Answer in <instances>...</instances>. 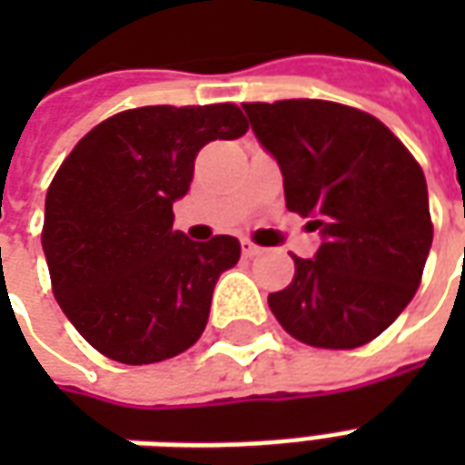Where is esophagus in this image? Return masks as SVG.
<instances>
[{
    "label": "esophagus",
    "mask_w": 465,
    "mask_h": 465,
    "mask_svg": "<svg viewBox=\"0 0 465 465\" xmlns=\"http://www.w3.org/2000/svg\"><path fill=\"white\" fill-rule=\"evenodd\" d=\"M242 252L246 259H252V256H259V253H262V246H256V243L252 242H242Z\"/></svg>",
    "instance_id": "34e87169"
}]
</instances>
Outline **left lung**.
Here are the masks:
<instances>
[{
	"label": "left lung",
	"instance_id": "left-lung-1",
	"mask_svg": "<svg viewBox=\"0 0 465 465\" xmlns=\"http://www.w3.org/2000/svg\"><path fill=\"white\" fill-rule=\"evenodd\" d=\"M283 176L289 212L309 216L322 246L269 309L293 339L356 349L399 319L419 289L433 226L419 162L389 126L322 99L242 104Z\"/></svg>",
	"mask_w": 465,
	"mask_h": 465
}]
</instances>
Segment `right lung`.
<instances>
[{"label":"right lung","instance_id":"add662e5","mask_svg":"<svg viewBox=\"0 0 465 465\" xmlns=\"http://www.w3.org/2000/svg\"><path fill=\"white\" fill-rule=\"evenodd\" d=\"M246 129L236 104L142 106L96 124L59 166L42 249L54 299L99 353L142 366L199 341L242 243L192 242L172 229V206L199 149Z\"/></svg>","mask_w":465,"mask_h":465}]
</instances>
